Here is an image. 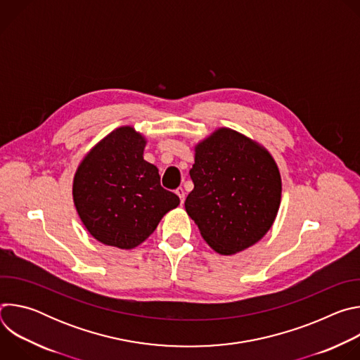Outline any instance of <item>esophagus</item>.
Returning a JSON list of instances; mask_svg holds the SVG:
<instances>
[{"label": "esophagus", "mask_w": 360, "mask_h": 360, "mask_svg": "<svg viewBox=\"0 0 360 360\" xmlns=\"http://www.w3.org/2000/svg\"><path fill=\"white\" fill-rule=\"evenodd\" d=\"M175 193L179 196V199H181V205L184 203V200H185V191H184V188H178L176 191H175Z\"/></svg>", "instance_id": "esophagus-1"}]
</instances>
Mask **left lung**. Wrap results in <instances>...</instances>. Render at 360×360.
<instances>
[{"label":"left lung","instance_id":"8db88e82","mask_svg":"<svg viewBox=\"0 0 360 360\" xmlns=\"http://www.w3.org/2000/svg\"><path fill=\"white\" fill-rule=\"evenodd\" d=\"M193 189L186 214L202 238L221 255L259 242L272 228L282 181L269 150L231 128H218L195 145L189 171Z\"/></svg>","mask_w":360,"mask_h":360}]
</instances>
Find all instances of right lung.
<instances>
[{"label": "right lung", "instance_id": "right-lung-1", "mask_svg": "<svg viewBox=\"0 0 360 360\" xmlns=\"http://www.w3.org/2000/svg\"><path fill=\"white\" fill-rule=\"evenodd\" d=\"M145 145L134 127H120L94 145L77 168L74 205L101 243L136 248L179 205V198L161 186L158 168L143 160Z\"/></svg>", "mask_w": 360, "mask_h": 360}]
</instances>
